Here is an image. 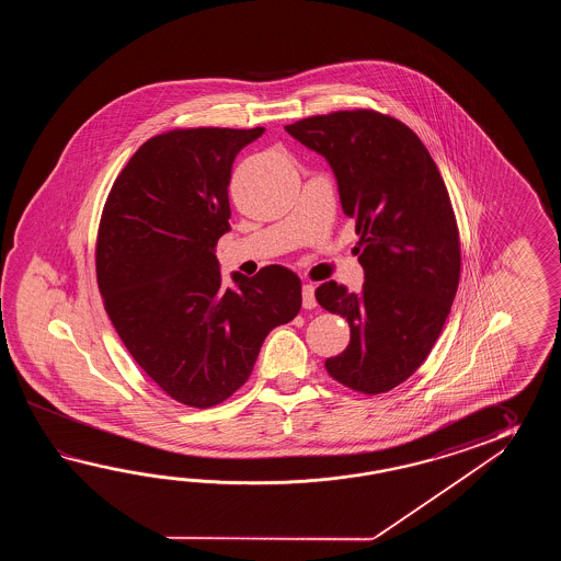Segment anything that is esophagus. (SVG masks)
Wrapping results in <instances>:
<instances>
[{"instance_id": "esophagus-1", "label": "esophagus", "mask_w": 561, "mask_h": 561, "mask_svg": "<svg viewBox=\"0 0 561 561\" xmlns=\"http://www.w3.org/2000/svg\"><path fill=\"white\" fill-rule=\"evenodd\" d=\"M302 307L305 309H314L317 307V298H314V286L302 285Z\"/></svg>"}]
</instances>
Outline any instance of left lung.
<instances>
[{
    "instance_id": "obj_1",
    "label": "left lung",
    "mask_w": 561,
    "mask_h": 561,
    "mask_svg": "<svg viewBox=\"0 0 561 561\" xmlns=\"http://www.w3.org/2000/svg\"><path fill=\"white\" fill-rule=\"evenodd\" d=\"M285 130L333 168L360 234L363 290L334 280L314 290L351 327L345 351L324 367L353 391L387 393L427 358L459 285V230L439 168L415 131L375 110L310 116Z\"/></svg>"
}]
</instances>
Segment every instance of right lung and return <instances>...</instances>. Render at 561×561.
<instances>
[{
    "label": "right lung",
    "instance_id": "1",
    "mask_svg": "<svg viewBox=\"0 0 561 561\" xmlns=\"http://www.w3.org/2000/svg\"><path fill=\"white\" fill-rule=\"evenodd\" d=\"M264 128H186L144 142L107 194L95 276L122 343L182 405H218L251 377L266 334L293 321L300 278L280 264L222 285L232 162Z\"/></svg>",
    "mask_w": 561,
    "mask_h": 561
}]
</instances>
